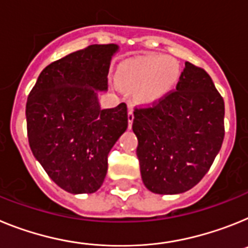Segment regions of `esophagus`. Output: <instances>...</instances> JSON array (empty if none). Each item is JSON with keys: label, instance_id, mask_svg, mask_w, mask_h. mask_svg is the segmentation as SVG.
<instances>
[{"label": "esophagus", "instance_id": "1", "mask_svg": "<svg viewBox=\"0 0 248 248\" xmlns=\"http://www.w3.org/2000/svg\"><path fill=\"white\" fill-rule=\"evenodd\" d=\"M127 118H128V127L131 128V126H132V122H133V118H135V116H133V109L132 108H128V115H127Z\"/></svg>", "mask_w": 248, "mask_h": 248}]
</instances>
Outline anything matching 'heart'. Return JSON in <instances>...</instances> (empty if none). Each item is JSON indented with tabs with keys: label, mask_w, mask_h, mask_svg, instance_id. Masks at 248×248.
I'll return each mask as SVG.
<instances>
[{
	"label": "heart",
	"mask_w": 248,
	"mask_h": 248,
	"mask_svg": "<svg viewBox=\"0 0 248 248\" xmlns=\"http://www.w3.org/2000/svg\"><path fill=\"white\" fill-rule=\"evenodd\" d=\"M180 73V64L176 60L163 56H146L122 66L116 81L126 91L135 92L137 102L152 103L175 86Z\"/></svg>",
	"instance_id": "1"
}]
</instances>
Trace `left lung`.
<instances>
[{"label":"left lung","instance_id":"8db88e82","mask_svg":"<svg viewBox=\"0 0 248 248\" xmlns=\"http://www.w3.org/2000/svg\"><path fill=\"white\" fill-rule=\"evenodd\" d=\"M133 116L146 188L177 195L199 184L225 137V102L210 75L186 62L176 91L155 106L136 108Z\"/></svg>","mask_w":248,"mask_h":248}]
</instances>
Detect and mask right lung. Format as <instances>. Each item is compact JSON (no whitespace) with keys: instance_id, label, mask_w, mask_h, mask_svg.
Listing matches in <instances>:
<instances>
[{"instance_id":"1","label":"right lung","mask_w":248,"mask_h":248,"mask_svg":"<svg viewBox=\"0 0 248 248\" xmlns=\"http://www.w3.org/2000/svg\"><path fill=\"white\" fill-rule=\"evenodd\" d=\"M120 47L92 45L48 64L26 103L30 147L49 178L67 192L93 193L107 156L127 130L126 103L101 108L111 60Z\"/></svg>"}]
</instances>
